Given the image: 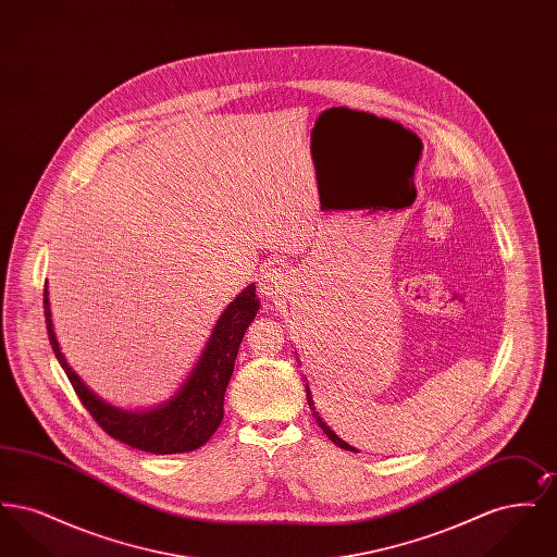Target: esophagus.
<instances>
[{
  "label": "esophagus",
  "mask_w": 557,
  "mask_h": 557,
  "mask_svg": "<svg viewBox=\"0 0 557 557\" xmlns=\"http://www.w3.org/2000/svg\"><path fill=\"white\" fill-rule=\"evenodd\" d=\"M288 275L277 267H269L259 277V290L263 292V296L269 300L282 298V294L288 292Z\"/></svg>",
  "instance_id": "34e87169"
}]
</instances>
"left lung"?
<instances>
[{"instance_id":"obj_1","label":"left lung","mask_w":557,"mask_h":557,"mask_svg":"<svg viewBox=\"0 0 557 557\" xmlns=\"http://www.w3.org/2000/svg\"><path fill=\"white\" fill-rule=\"evenodd\" d=\"M307 400H309V407H311V411H313V418H315V422H318L319 428H321V430H323V432L327 434V438H330V441H332L334 445H338L341 449L355 450V453H357V449H355V447H350L348 443H345V441H343V438H341V436H338V434H336V432H334V430H332L330 425L325 424V422L321 420V416H319V411L318 409H315V403H313V397H311V391H309V386H307Z\"/></svg>"}]
</instances>
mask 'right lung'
Listing matches in <instances>:
<instances>
[{
  "instance_id": "1",
  "label": "right lung",
  "mask_w": 557,
  "mask_h": 557,
  "mask_svg": "<svg viewBox=\"0 0 557 557\" xmlns=\"http://www.w3.org/2000/svg\"><path fill=\"white\" fill-rule=\"evenodd\" d=\"M259 307L261 302L257 298V288L255 284H250L221 313L209 343L205 346L196 368L187 375L184 386L160 407L146 411H127L98 397L66 363L53 334L48 286L44 292V313L50 345L83 407L112 438L129 445L133 449L154 455L187 453L200 449L205 443H209L223 420V398L227 382L234 373L239 343L250 321L257 318Z\"/></svg>"
}]
</instances>
